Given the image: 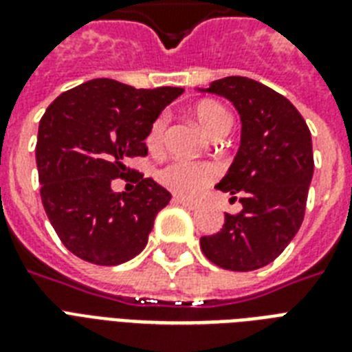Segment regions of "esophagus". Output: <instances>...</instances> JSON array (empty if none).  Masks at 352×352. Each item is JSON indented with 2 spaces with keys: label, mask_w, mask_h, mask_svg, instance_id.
Listing matches in <instances>:
<instances>
[{
  "label": "esophagus",
  "mask_w": 352,
  "mask_h": 352,
  "mask_svg": "<svg viewBox=\"0 0 352 352\" xmlns=\"http://www.w3.org/2000/svg\"><path fill=\"white\" fill-rule=\"evenodd\" d=\"M173 201H175L177 204H182V206L188 210H197L199 206H201V201H197V199L181 197V195H175V197H173Z\"/></svg>",
  "instance_id": "esophagus-1"
}]
</instances>
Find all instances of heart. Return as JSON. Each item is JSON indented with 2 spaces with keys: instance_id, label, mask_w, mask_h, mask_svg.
Returning <instances> with one entry per match:
<instances>
[{
  "instance_id": "obj_1",
  "label": "heart",
  "mask_w": 352,
  "mask_h": 352,
  "mask_svg": "<svg viewBox=\"0 0 352 352\" xmlns=\"http://www.w3.org/2000/svg\"><path fill=\"white\" fill-rule=\"evenodd\" d=\"M193 115L197 122L203 126V129L210 137H219L226 135L230 129V115L225 107L214 100L199 102L193 107ZM166 135V118L159 117L151 124L148 133V148L151 151H159L164 144ZM217 168L212 162H190V160H173L166 164L162 170L157 173V179L160 184H164L168 190H171L181 197H193L206 190L212 182L217 179Z\"/></svg>"
}]
</instances>
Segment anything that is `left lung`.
I'll return each instance as SVG.
<instances>
[{"label": "left lung", "mask_w": 352, "mask_h": 352, "mask_svg": "<svg viewBox=\"0 0 352 352\" xmlns=\"http://www.w3.org/2000/svg\"><path fill=\"white\" fill-rule=\"evenodd\" d=\"M204 93L225 96L241 117V146L215 188L239 197V214H225L201 250L235 272L272 263L300 230L314 173L312 138L300 111L283 95L245 76L215 80Z\"/></svg>", "instance_id": "8db88e82"}]
</instances>
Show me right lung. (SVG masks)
I'll return each mask as SVG.
<instances>
[{"label":"right lung","instance_id":"1","mask_svg":"<svg viewBox=\"0 0 352 352\" xmlns=\"http://www.w3.org/2000/svg\"><path fill=\"white\" fill-rule=\"evenodd\" d=\"M181 87L135 89L95 78L65 91L38 127L36 164L41 203L67 250L84 261L113 267L138 256L171 193L129 170V157L148 155L149 127ZM131 175V177H127ZM138 182L112 192L113 178Z\"/></svg>","mask_w":352,"mask_h":352}]
</instances>
